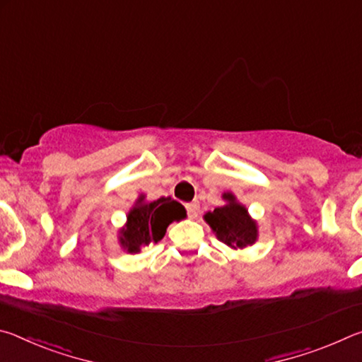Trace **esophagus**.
<instances>
[{"label": "esophagus", "mask_w": 362, "mask_h": 362, "mask_svg": "<svg viewBox=\"0 0 362 362\" xmlns=\"http://www.w3.org/2000/svg\"><path fill=\"white\" fill-rule=\"evenodd\" d=\"M185 207H187L188 216L192 217V218H194V217L198 216V214H199V204L196 203V201H193V203H188V204H185Z\"/></svg>", "instance_id": "esophagus-1"}]
</instances>
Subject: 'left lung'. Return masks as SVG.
Here are the masks:
<instances>
[{
    "label": "left lung",
    "mask_w": 362,
    "mask_h": 362,
    "mask_svg": "<svg viewBox=\"0 0 362 362\" xmlns=\"http://www.w3.org/2000/svg\"><path fill=\"white\" fill-rule=\"evenodd\" d=\"M223 199L226 204L207 212L204 220L216 233L217 240L231 249L252 246L259 236L257 222L250 218L246 207L238 203L235 194L223 193Z\"/></svg>",
    "instance_id": "8db88e82"
}]
</instances>
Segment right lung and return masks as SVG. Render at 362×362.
<instances>
[{"instance_id":"obj_1","label":"right lung","mask_w":362,"mask_h":362,"mask_svg":"<svg viewBox=\"0 0 362 362\" xmlns=\"http://www.w3.org/2000/svg\"><path fill=\"white\" fill-rule=\"evenodd\" d=\"M187 211L180 203L170 198H159L146 203L145 194H140L127 214L126 225L119 231V244L129 254H137L150 243L161 241L168 226L174 220L185 218Z\"/></svg>"}]
</instances>
